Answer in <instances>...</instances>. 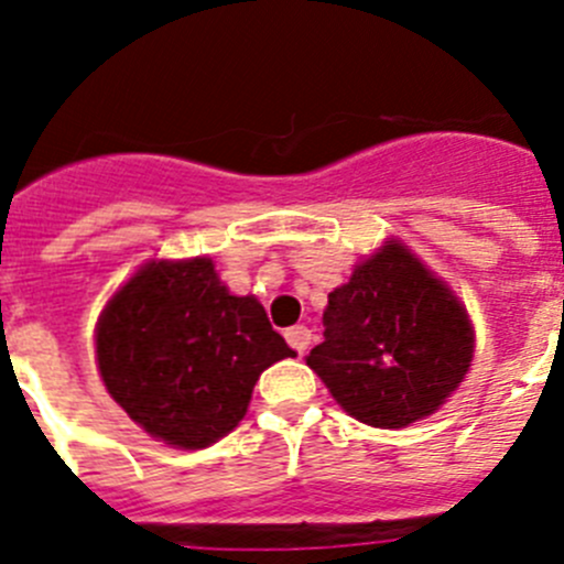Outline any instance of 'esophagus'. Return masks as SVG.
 Masks as SVG:
<instances>
[{
	"instance_id": "esophagus-1",
	"label": "esophagus",
	"mask_w": 564,
	"mask_h": 564,
	"mask_svg": "<svg viewBox=\"0 0 564 564\" xmlns=\"http://www.w3.org/2000/svg\"><path fill=\"white\" fill-rule=\"evenodd\" d=\"M285 338H288V344H291V347L296 352H307V347H311L313 333L307 330L305 325H296V327H291V330L285 333Z\"/></svg>"
}]
</instances>
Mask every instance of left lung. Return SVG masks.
Wrapping results in <instances>:
<instances>
[{"label": "left lung", "mask_w": 564, "mask_h": 564, "mask_svg": "<svg viewBox=\"0 0 564 564\" xmlns=\"http://www.w3.org/2000/svg\"><path fill=\"white\" fill-rule=\"evenodd\" d=\"M471 356L475 330L460 299L390 239L327 296L325 341L305 361L347 415L401 430L441 410Z\"/></svg>", "instance_id": "8db88e82"}]
</instances>
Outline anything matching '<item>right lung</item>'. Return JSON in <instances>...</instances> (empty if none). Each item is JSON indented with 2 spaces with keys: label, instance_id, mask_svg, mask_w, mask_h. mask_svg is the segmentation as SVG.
Segmentation results:
<instances>
[{
  "label": "right lung",
  "instance_id": "right-lung-1",
  "mask_svg": "<svg viewBox=\"0 0 564 564\" xmlns=\"http://www.w3.org/2000/svg\"><path fill=\"white\" fill-rule=\"evenodd\" d=\"M296 352L253 296H231L208 257L152 259L96 327L104 387L143 432L203 449L242 421L262 370Z\"/></svg>",
  "mask_w": 564,
  "mask_h": 564
}]
</instances>
